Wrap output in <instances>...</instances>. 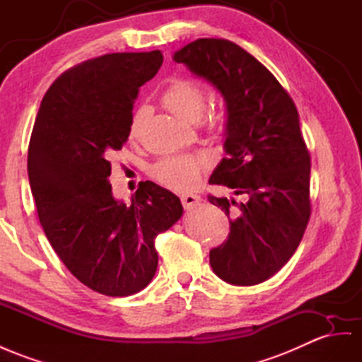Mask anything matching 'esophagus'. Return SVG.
Listing matches in <instances>:
<instances>
[{"instance_id": "obj_1", "label": "esophagus", "mask_w": 362, "mask_h": 362, "mask_svg": "<svg viewBox=\"0 0 362 362\" xmlns=\"http://www.w3.org/2000/svg\"><path fill=\"white\" fill-rule=\"evenodd\" d=\"M200 202H202L200 196H196V194H183L182 196V205L187 211H191L196 206H199Z\"/></svg>"}]
</instances>
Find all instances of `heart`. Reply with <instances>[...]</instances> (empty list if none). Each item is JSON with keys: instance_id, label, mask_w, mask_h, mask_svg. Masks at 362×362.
I'll use <instances>...</instances> for the list:
<instances>
[{"instance_id": "heart-1", "label": "heart", "mask_w": 362, "mask_h": 362, "mask_svg": "<svg viewBox=\"0 0 362 362\" xmlns=\"http://www.w3.org/2000/svg\"><path fill=\"white\" fill-rule=\"evenodd\" d=\"M163 105L188 124L200 120L206 107V93L191 79H173L162 96ZM146 107H139L129 122V136L137 137L144 120L148 117ZM203 160L194 156H175L153 165L151 175L166 188L175 191L192 189L200 180Z\"/></svg>"}]
</instances>
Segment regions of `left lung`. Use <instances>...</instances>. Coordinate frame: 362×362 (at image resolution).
<instances>
[{
	"label": "left lung",
	"mask_w": 362,
	"mask_h": 362,
	"mask_svg": "<svg viewBox=\"0 0 362 362\" xmlns=\"http://www.w3.org/2000/svg\"><path fill=\"white\" fill-rule=\"evenodd\" d=\"M173 59L223 96L226 156L209 183L246 196L245 203L208 197L230 217L228 240L209 252L212 271L229 284L263 283L289 262L310 217V156L298 111L272 73L234 42L202 38Z\"/></svg>",
	"instance_id": "1"
}]
</instances>
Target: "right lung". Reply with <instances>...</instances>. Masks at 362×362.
Instances as JSON below:
<instances>
[{
    "mask_svg": "<svg viewBox=\"0 0 362 362\" xmlns=\"http://www.w3.org/2000/svg\"><path fill=\"white\" fill-rule=\"evenodd\" d=\"M162 62L159 50L111 53L67 70L44 95L30 137L27 171L44 233L82 284L108 296L153 280L154 240L183 214L180 199L153 182L132 203L115 199L108 182L139 88Z\"/></svg>",
    "mask_w": 362,
    "mask_h": 362,
    "instance_id": "add662e5",
    "label": "right lung"
}]
</instances>
